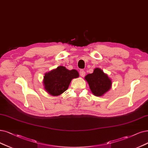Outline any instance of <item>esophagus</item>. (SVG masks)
Instances as JSON below:
<instances>
[{
    "label": "esophagus",
    "mask_w": 148,
    "mask_h": 148,
    "mask_svg": "<svg viewBox=\"0 0 148 148\" xmlns=\"http://www.w3.org/2000/svg\"><path fill=\"white\" fill-rule=\"evenodd\" d=\"M80 75L81 77H84L85 75V71H84V70L81 69V70L80 71Z\"/></svg>",
    "instance_id": "34e87169"
}]
</instances>
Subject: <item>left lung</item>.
Wrapping results in <instances>:
<instances>
[{
    "mask_svg": "<svg viewBox=\"0 0 148 148\" xmlns=\"http://www.w3.org/2000/svg\"><path fill=\"white\" fill-rule=\"evenodd\" d=\"M92 93L96 96H102L111 88L112 80L100 68H95L93 73L85 77Z\"/></svg>",
    "mask_w": 148,
    "mask_h": 148,
    "instance_id": "8db88e82",
    "label": "left lung"
}]
</instances>
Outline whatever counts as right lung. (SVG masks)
<instances>
[{"mask_svg":"<svg viewBox=\"0 0 148 148\" xmlns=\"http://www.w3.org/2000/svg\"><path fill=\"white\" fill-rule=\"evenodd\" d=\"M79 76L77 71L68 70L64 66H60L45 74L43 84L49 95L59 96L68 88L72 79L79 77Z\"/></svg>","mask_w":148,"mask_h":148,"instance_id":"1","label":"right lung"}]
</instances>
